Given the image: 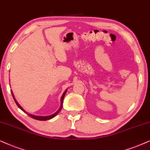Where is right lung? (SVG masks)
<instances>
[{"label":"right lung","instance_id":"right-lung-1","mask_svg":"<svg viewBox=\"0 0 150 150\" xmlns=\"http://www.w3.org/2000/svg\"><path fill=\"white\" fill-rule=\"evenodd\" d=\"M67 89L66 90V91H64V93H63L62 96V97H61V105H60V107H59V108L58 110H57L55 113L53 114V115H49V116H46V117H41V116H35V115H30V114L27 113V112H26V111L25 110H24V109L23 108H22V107L21 106V105H20L19 103H18V101H17L16 100V99H15V97H14V95H13V93H12V91H11V95H12V97H13V99H14V101H15L16 103V105H18V106L19 107V108H20V109H21L22 110L25 112L27 113V115H29V117H31V118H33V119H36V120H39V121H47V120H49V119H52V118H53V117H55V116H56V115H57V114L59 113V112L61 110L62 108V105H63L64 97L65 94L67 93Z\"/></svg>","mask_w":150,"mask_h":150}]
</instances>
